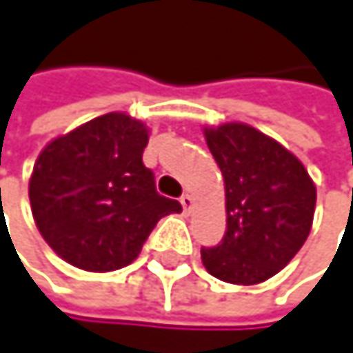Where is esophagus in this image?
<instances>
[{
	"label": "esophagus",
	"instance_id": "34e87169",
	"mask_svg": "<svg viewBox=\"0 0 353 353\" xmlns=\"http://www.w3.org/2000/svg\"><path fill=\"white\" fill-rule=\"evenodd\" d=\"M180 203H182V207H184V211H186V213H190V209H192V205H194V199H192L190 194H182V199H180Z\"/></svg>",
	"mask_w": 353,
	"mask_h": 353
}]
</instances>
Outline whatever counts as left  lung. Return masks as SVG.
Returning <instances> with one entry per match:
<instances>
[{
  "mask_svg": "<svg viewBox=\"0 0 353 353\" xmlns=\"http://www.w3.org/2000/svg\"><path fill=\"white\" fill-rule=\"evenodd\" d=\"M205 138L223 175L228 225L219 245L201 249L203 263L223 283H263L303 247L316 186L295 154L245 123L207 128Z\"/></svg>",
  "mask_w": 353,
  "mask_h": 353,
  "instance_id": "8db88e82",
  "label": "left lung"
}]
</instances>
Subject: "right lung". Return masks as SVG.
I'll return each mask as SVG.
<instances>
[{"instance_id":"1","label":"right lung","mask_w":353,"mask_h":353,"mask_svg":"<svg viewBox=\"0 0 353 353\" xmlns=\"http://www.w3.org/2000/svg\"><path fill=\"white\" fill-rule=\"evenodd\" d=\"M144 123L108 112L50 142L35 161L29 199L46 243L70 265H130L157 221L182 205L161 196L142 163Z\"/></svg>"}]
</instances>
